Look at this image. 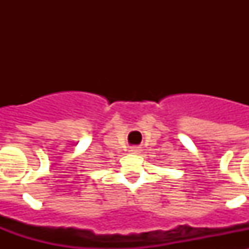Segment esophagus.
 Here are the masks:
<instances>
[{
    "label": "esophagus",
    "instance_id": "1",
    "mask_svg": "<svg viewBox=\"0 0 249 249\" xmlns=\"http://www.w3.org/2000/svg\"><path fill=\"white\" fill-rule=\"evenodd\" d=\"M129 152L133 153V155H138V153L141 152V148L140 147H131V148H129Z\"/></svg>",
    "mask_w": 249,
    "mask_h": 249
}]
</instances>
